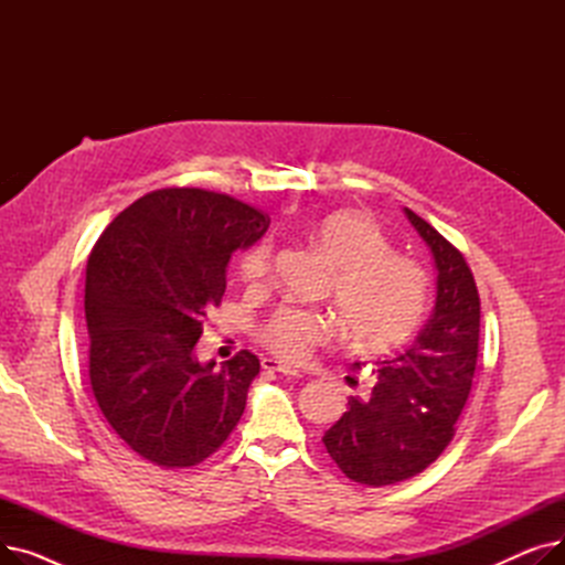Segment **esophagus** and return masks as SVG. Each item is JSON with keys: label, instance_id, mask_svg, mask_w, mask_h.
I'll return each instance as SVG.
<instances>
[{"label": "esophagus", "instance_id": "1", "mask_svg": "<svg viewBox=\"0 0 565 565\" xmlns=\"http://www.w3.org/2000/svg\"><path fill=\"white\" fill-rule=\"evenodd\" d=\"M260 366L265 371H275V373H281V375H292V377H302V371H298L295 366H288L279 360H273V358H263L260 360Z\"/></svg>", "mask_w": 565, "mask_h": 565}]
</instances>
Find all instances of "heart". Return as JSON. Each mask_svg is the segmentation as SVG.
<instances>
[{
  "label": "heart",
  "instance_id": "heart-1",
  "mask_svg": "<svg viewBox=\"0 0 565 565\" xmlns=\"http://www.w3.org/2000/svg\"><path fill=\"white\" fill-rule=\"evenodd\" d=\"M307 241L334 270L332 305L345 337L369 350L405 341L424 318L428 277L419 263L394 254L382 228L358 213H330L307 228ZM270 243L241 256V277L258 284L270 273ZM332 337V322L309 309L281 307L260 328V339L286 360H305Z\"/></svg>",
  "mask_w": 565,
  "mask_h": 565
}]
</instances>
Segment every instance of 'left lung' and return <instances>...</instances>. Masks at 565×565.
<instances>
[{
	"mask_svg": "<svg viewBox=\"0 0 565 565\" xmlns=\"http://www.w3.org/2000/svg\"><path fill=\"white\" fill-rule=\"evenodd\" d=\"M405 217L435 260L433 313L405 352L375 362L369 398L350 396L343 417L322 437L345 477L373 488L417 477L449 447L479 358L481 300L469 265L409 207Z\"/></svg>",
	"mask_w": 565,
	"mask_h": 565,
	"instance_id": "obj_1",
	"label": "left lung"
}]
</instances>
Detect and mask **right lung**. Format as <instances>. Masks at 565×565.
I'll return each mask as SVG.
<instances>
[{
    "instance_id": "add662e5",
    "label": "right lung",
    "mask_w": 565,
    "mask_h": 565,
    "mask_svg": "<svg viewBox=\"0 0 565 565\" xmlns=\"http://www.w3.org/2000/svg\"><path fill=\"white\" fill-rule=\"evenodd\" d=\"M267 226L226 194L169 188L128 205L88 256V377L107 424L143 460L192 467L241 422L258 358L243 350L215 369L194 348L222 302L231 254Z\"/></svg>"
}]
</instances>
